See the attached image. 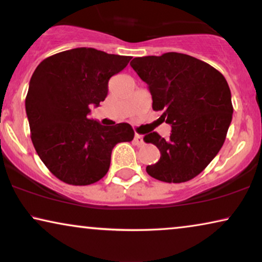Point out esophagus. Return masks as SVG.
I'll return each instance as SVG.
<instances>
[{
	"label": "esophagus",
	"instance_id": "esophagus-1",
	"mask_svg": "<svg viewBox=\"0 0 262 262\" xmlns=\"http://www.w3.org/2000/svg\"><path fill=\"white\" fill-rule=\"evenodd\" d=\"M143 142H144V141H143V136L136 134V135H135V143H136V144H137V145H142Z\"/></svg>",
	"mask_w": 262,
	"mask_h": 262
}]
</instances>
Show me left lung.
Here are the masks:
<instances>
[{
  "mask_svg": "<svg viewBox=\"0 0 262 262\" xmlns=\"http://www.w3.org/2000/svg\"><path fill=\"white\" fill-rule=\"evenodd\" d=\"M132 67L148 84L152 110L170 124L169 139L151 132L146 143L159 148V162L146 167L150 177L180 184L205 169L220 151L232 119L231 93L220 71L178 52L137 57Z\"/></svg>",
  "mask_w": 262,
  "mask_h": 262,
  "instance_id": "left-lung-1",
  "label": "left lung"
}]
</instances>
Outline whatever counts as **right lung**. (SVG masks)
<instances>
[{
    "label": "right lung",
    "instance_id": "obj_1",
    "mask_svg": "<svg viewBox=\"0 0 262 262\" xmlns=\"http://www.w3.org/2000/svg\"><path fill=\"white\" fill-rule=\"evenodd\" d=\"M130 56L77 48L42 60L32 75L26 113L34 149L49 170L69 185L85 186L105 177L116 144L131 142V125L103 126L89 119L108 93L110 78Z\"/></svg>",
    "mask_w": 262,
    "mask_h": 262
}]
</instances>
